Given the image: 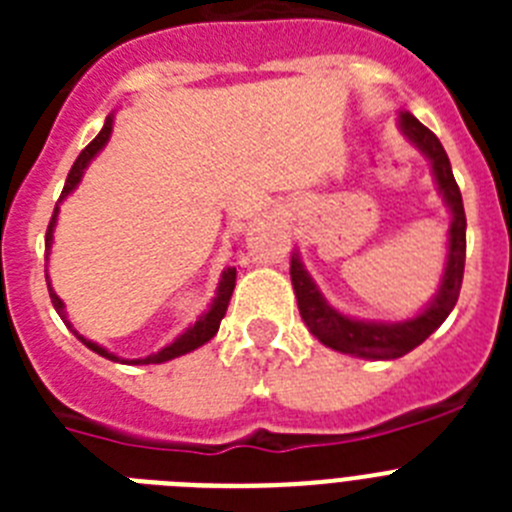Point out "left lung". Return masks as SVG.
<instances>
[{
    "label": "left lung",
    "mask_w": 512,
    "mask_h": 512,
    "mask_svg": "<svg viewBox=\"0 0 512 512\" xmlns=\"http://www.w3.org/2000/svg\"><path fill=\"white\" fill-rule=\"evenodd\" d=\"M397 122H400L402 135L428 158L433 179L438 184V194L443 197L451 215L446 266H443L441 284H438V292L431 297V302L418 315L408 320H397V323L351 318L325 300L318 284L312 282L305 264L300 261V253H292V264H289L297 307H300L302 320H305L312 336L333 351L372 361H392L410 354L413 348H418L425 338L431 336L443 320L449 318V312L454 310L456 300H459L461 279H464V256H467V215H464L459 184H456L441 140L425 128L423 122L415 120L410 112H400Z\"/></svg>",
    "instance_id": "left-lung-1"
}]
</instances>
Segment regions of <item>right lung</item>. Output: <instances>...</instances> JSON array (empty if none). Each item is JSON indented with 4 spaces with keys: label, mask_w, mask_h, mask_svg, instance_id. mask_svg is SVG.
<instances>
[{
    "label": "right lung",
    "mask_w": 512,
    "mask_h": 512,
    "mask_svg": "<svg viewBox=\"0 0 512 512\" xmlns=\"http://www.w3.org/2000/svg\"><path fill=\"white\" fill-rule=\"evenodd\" d=\"M112 125H115V115H107V120H104V128L99 130L97 138H94L92 143H89V146L79 153V158H76L74 166H71V171H69V179H66V184H63V192H61V200H58V205H61V202L66 200V197H69L76 187H79V182L84 179V171H87V166L92 164V158L97 156L104 146H107V140H110V135H112ZM58 205H56V210H53L48 233H45V251L48 253H51L53 230H56V223H58ZM48 253H45V259H48ZM45 282H48V292H51V302H53V307H56V312L61 315L63 323L74 330V325H71L69 318H66V305H63L61 297L56 295V289L51 287V277H48V271H45ZM233 287H235V266H228V269H223V274H220V282H217L215 297H212L210 307H207L200 318H197V323L189 325L182 336H176L174 341L166 343L161 351L146 356V359H120V356H115L112 351H107L104 346H99V343H94V341H89V338L81 336L79 330H74V336L79 338L84 346L92 348L94 354L104 356V359H110V361H120V364H164V361H171V359H176V356L189 354V351H194V348L205 346L210 338H215L217 328H220V320L225 318V310H228Z\"/></svg>",
    "instance_id": "obj_1"
}]
</instances>
